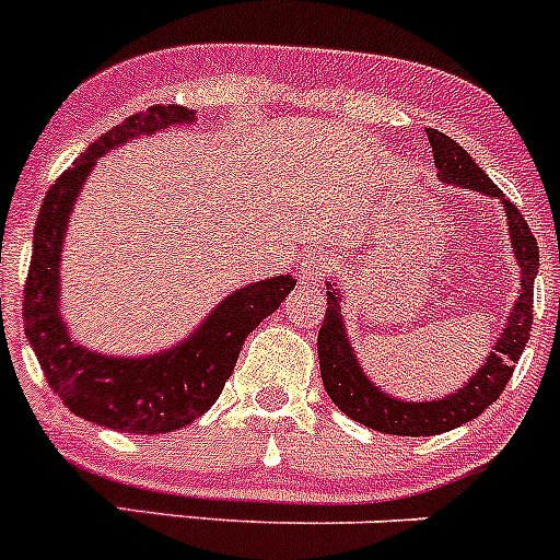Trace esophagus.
<instances>
[{
  "mask_svg": "<svg viewBox=\"0 0 560 560\" xmlns=\"http://www.w3.org/2000/svg\"><path fill=\"white\" fill-rule=\"evenodd\" d=\"M329 264L327 258H324L322 253H313V255H305L300 264V277L302 280H307V283H313V280H322L324 275H327Z\"/></svg>",
  "mask_w": 560,
  "mask_h": 560,
  "instance_id": "34e87169",
  "label": "esophagus"
}]
</instances>
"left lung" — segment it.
Returning <instances> with one entry per match:
<instances>
[{
    "instance_id": "left-lung-1",
    "label": "left lung",
    "mask_w": 560,
    "mask_h": 560,
    "mask_svg": "<svg viewBox=\"0 0 560 560\" xmlns=\"http://www.w3.org/2000/svg\"><path fill=\"white\" fill-rule=\"evenodd\" d=\"M425 135H429L431 153H434L436 178L443 184L459 186V189L481 191V195L503 203L511 247H514L516 266H520V296L505 316L500 338L494 340L492 351L487 354V363H481V369H476V374L459 390L434 398V401H404L369 380L351 349L349 335H346L340 291L335 289V283H327V313H324V324L318 329V365H322L324 390L346 418L382 431V434L398 436L443 434V431L478 418L489 404L498 401L514 374V363L528 343L530 324H534V277L539 269V247H536L534 233H530L525 217L516 211V206L505 200L503 191L472 162L470 153L462 151L459 142L436 129H429Z\"/></svg>"
}]
</instances>
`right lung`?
<instances>
[{"label": "right lung", "mask_w": 560, "mask_h": 560, "mask_svg": "<svg viewBox=\"0 0 560 560\" xmlns=\"http://www.w3.org/2000/svg\"><path fill=\"white\" fill-rule=\"evenodd\" d=\"M186 106H151L93 142L46 191L24 285V332L46 382L79 418L126 434H167L214 407L244 338L280 307L296 280H258L228 294L184 340L156 354L115 357L79 343L60 313V260L68 220L95 162L117 145L195 124Z\"/></svg>", "instance_id": "add662e5"}]
</instances>
